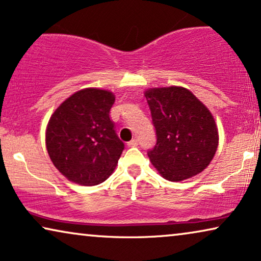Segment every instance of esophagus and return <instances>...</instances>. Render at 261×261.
Here are the masks:
<instances>
[{
    "mask_svg": "<svg viewBox=\"0 0 261 261\" xmlns=\"http://www.w3.org/2000/svg\"><path fill=\"white\" fill-rule=\"evenodd\" d=\"M128 147H135V146H138V140L137 139H133V140L128 141Z\"/></svg>",
    "mask_w": 261,
    "mask_h": 261,
    "instance_id": "obj_1",
    "label": "esophagus"
}]
</instances>
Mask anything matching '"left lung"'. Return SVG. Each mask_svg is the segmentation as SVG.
<instances>
[{
	"label": "left lung",
	"mask_w": 261,
	"mask_h": 261,
	"mask_svg": "<svg viewBox=\"0 0 261 261\" xmlns=\"http://www.w3.org/2000/svg\"><path fill=\"white\" fill-rule=\"evenodd\" d=\"M156 144L147 154L167 180L181 181L202 172L219 145V132L209 109L188 89L153 88L145 91Z\"/></svg>",
	"instance_id": "obj_1"
}]
</instances>
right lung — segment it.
Instances as JSON below:
<instances>
[{
    "mask_svg": "<svg viewBox=\"0 0 261 261\" xmlns=\"http://www.w3.org/2000/svg\"><path fill=\"white\" fill-rule=\"evenodd\" d=\"M113 92L88 88L74 92L52 114L46 129L48 155L63 176L81 185L105 181L124 148L110 120Z\"/></svg>",
    "mask_w": 261,
    "mask_h": 261,
    "instance_id": "right-lung-1",
    "label": "right lung"
}]
</instances>
